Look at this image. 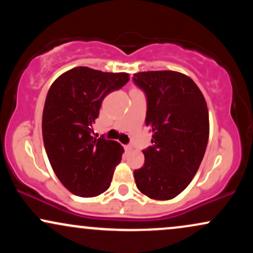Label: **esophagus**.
Masks as SVG:
<instances>
[{
    "instance_id": "34e87169",
    "label": "esophagus",
    "mask_w": 253,
    "mask_h": 253,
    "mask_svg": "<svg viewBox=\"0 0 253 253\" xmlns=\"http://www.w3.org/2000/svg\"><path fill=\"white\" fill-rule=\"evenodd\" d=\"M124 147H125V150L127 151V152H129V151H132V150H133V147L130 146V145H125Z\"/></svg>"
}]
</instances>
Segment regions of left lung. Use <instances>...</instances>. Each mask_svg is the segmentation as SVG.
Returning <instances> with one entry per match:
<instances>
[{"instance_id": "8db88e82", "label": "left lung", "mask_w": 253, "mask_h": 253, "mask_svg": "<svg viewBox=\"0 0 253 253\" xmlns=\"http://www.w3.org/2000/svg\"><path fill=\"white\" fill-rule=\"evenodd\" d=\"M133 81L147 100L146 126L152 146L134 170L138 189L153 200H171L196 175L210 136L208 108L195 82L177 71L134 74Z\"/></svg>"}]
</instances>
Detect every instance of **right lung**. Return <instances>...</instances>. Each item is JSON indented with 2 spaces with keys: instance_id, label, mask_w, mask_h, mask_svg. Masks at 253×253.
<instances>
[{
  "instance_id": "obj_1",
  "label": "right lung",
  "mask_w": 253,
  "mask_h": 253,
  "mask_svg": "<svg viewBox=\"0 0 253 253\" xmlns=\"http://www.w3.org/2000/svg\"><path fill=\"white\" fill-rule=\"evenodd\" d=\"M129 81L126 72L77 66L52 83L42 112V139L52 169L69 191L94 197L109 188L124 147L92 136V124L109 92Z\"/></svg>"
}]
</instances>
